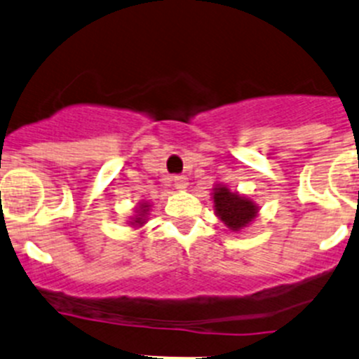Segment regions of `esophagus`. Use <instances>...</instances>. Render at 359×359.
Listing matches in <instances>:
<instances>
[{
  "label": "esophagus",
  "mask_w": 359,
  "mask_h": 359,
  "mask_svg": "<svg viewBox=\"0 0 359 359\" xmlns=\"http://www.w3.org/2000/svg\"><path fill=\"white\" fill-rule=\"evenodd\" d=\"M173 182H175L177 189H186L187 187V179L184 175H175L173 177Z\"/></svg>",
  "instance_id": "esophagus-1"
}]
</instances>
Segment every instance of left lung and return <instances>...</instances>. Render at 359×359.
<instances>
[{"label":"left lung","mask_w":359,"mask_h":359,"mask_svg":"<svg viewBox=\"0 0 359 359\" xmlns=\"http://www.w3.org/2000/svg\"><path fill=\"white\" fill-rule=\"evenodd\" d=\"M214 205L221 221H224V224L233 231L245 228L257 214V207L254 205V201L222 186H217L214 189Z\"/></svg>","instance_id":"8db88e82"}]
</instances>
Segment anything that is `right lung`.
Instances as JSON below:
<instances>
[{
	"mask_svg": "<svg viewBox=\"0 0 359 359\" xmlns=\"http://www.w3.org/2000/svg\"><path fill=\"white\" fill-rule=\"evenodd\" d=\"M147 208H149L147 203L142 205V208H140V217H137V221H135V222H138V224H142V222H144V221H142V217H144V214H145V212H147Z\"/></svg>",
	"mask_w": 359,
	"mask_h": 359,
	"instance_id": "right-lung-1",
	"label": "right lung"
}]
</instances>
